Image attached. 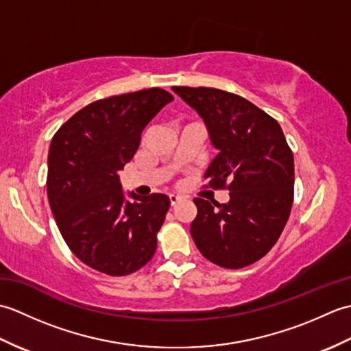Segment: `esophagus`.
<instances>
[{"label":"esophagus","instance_id":"1","mask_svg":"<svg viewBox=\"0 0 351 351\" xmlns=\"http://www.w3.org/2000/svg\"><path fill=\"white\" fill-rule=\"evenodd\" d=\"M169 199H170V205H171V206H175V205L181 200V197L176 196V195H170Z\"/></svg>","mask_w":351,"mask_h":351}]
</instances>
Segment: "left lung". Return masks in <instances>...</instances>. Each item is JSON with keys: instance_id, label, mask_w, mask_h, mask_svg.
Wrapping results in <instances>:
<instances>
[{"instance_id": "obj_1", "label": "left lung", "mask_w": 351, "mask_h": 351, "mask_svg": "<svg viewBox=\"0 0 351 351\" xmlns=\"http://www.w3.org/2000/svg\"><path fill=\"white\" fill-rule=\"evenodd\" d=\"M202 117L219 154L205 171L229 202L195 197L190 234L199 252L225 268L256 263L278 241L294 197V158L280 125L241 96L210 87H171Z\"/></svg>"}]
</instances>
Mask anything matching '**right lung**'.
I'll use <instances>...</instances> for the list:
<instances>
[{
    "instance_id": "1",
    "label": "right lung",
    "mask_w": 351,
    "mask_h": 351,
    "mask_svg": "<svg viewBox=\"0 0 351 351\" xmlns=\"http://www.w3.org/2000/svg\"><path fill=\"white\" fill-rule=\"evenodd\" d=\"M173 101L147 88L88 104L60 126L48 152V200L73 255L110 276L147 264L170 200L154 193L126 199L117 171L132 160L145 126Z\"/></svg>"
}]
</instances>
